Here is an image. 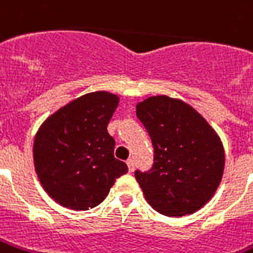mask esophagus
Here are the masks:
<instances>
[{
	"label": "esophagus",
	"mask_w": 253,
	"mask_h": 253,
	"mask_svg": "<svg viewBox=\"0 0 253 253\" xmlns=\"http://www.w3.org/2000/svg\"><path fill=\"white\" fill-rule=\"evenodd\" d=\"M127 166H128V171L133 173L134 169H135V165H134L133 159H128V161H127Z\"/></svg>",
	"instance_id": "esophagus-1"
}]
</instances>
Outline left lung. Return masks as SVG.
I'll use <instances>...</instances> for the list:
<instances>
[{
    "mask_svg": "<svg viewBox=\"0 0 253 253\" xmlns=\"http://www.w3.org/2000/svg\"><path fill=\"white\" fill-rule=\"evenodd\" d=\"M135 108L154 145V166L134 173L145 199L169 217L199 211L223 177L226 159L220 137L181 99L155 95Z\"/></svg>",
    "mask_w": 253,
    "mask_h": 253,
    "instance_id": "1",
    "label": "left lung"
}]
</instances>
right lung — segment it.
Instances as JSON below:
<instances>
[{
    "instance_id": "right-lung-1",
    "label": "right lung",
    "mask_w": 253,
    "mask_h": 253,
    "mask_svg": "<svg viewBox=\"0 0 253 253\" xmlns=\"http://www.w3.org/2000/svg\"><path fill=\"white\" fill-rule=\"evenodd\" d=\"M119 105L108 91L88 92L48 116L33 144L36 173L59 205L88 211L99 205L127 165L113 155L106 127Z\"/></svg>"
}]
</instances>
